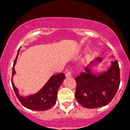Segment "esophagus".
<instances>
[{
    "instance_id": "obj_1",
    "label": "esophagus",
    "mask_w": 130,
    "mask_h": 130,
    "mask_svg": "<svg viewBox=\"0 0 130 130\" xmlns=\"http://www.w3.org/2000/svg\"><path fill=\"white\" fill-rule=\"evenodd\" d=\"M65 76H66V77H70L72 76L71 72H70V71H68V72H66V74H65Z\"/></svg>"
}]
</instances>
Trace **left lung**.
Here are the masks:
<instances>
[{"label": "left lung", "mask_w": 130, "mask_h": 130, "mask_svg": "<svg viewBox=\"0 0 130 130\" xmlns=\"http://www.w3.org/2000/svg\"><path fill=\"white\" fill-rule=\"evenodd\" d=\"M97 57L87 66L85 72L75 78V96L83 107L94 109L107 105L113 99L120 83V68L117 60L111 61L110 68L100 74L92 70V66L102 61Z\"/></svg>", "instance_id": "left-lung-1"}]
</instances>
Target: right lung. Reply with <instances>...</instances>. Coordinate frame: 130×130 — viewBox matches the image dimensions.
Wrapping results in <instances>:
<instances>
[{
  "mask_svg": "<svg viewBox=\"0 0 130 130\" xmlns=\"http://www.w3.org/2000/svg\"><path fill=\"white\" fill-rule=\"evenodd\" d=\"M19 49L18 50V55L13 62V66L12 68V78H11L12 87L18 100L24 107L33 111H44L51 109L56 104L58 90L65 79V75L63 73L53 75L48 80L46 84L43 86V88L40 89L38 92L27 96H21L19 94V90L15 87L12 80L13 76L15 73L14 67L19 55Z\"/></svg>",
  "mask_w": 130,
  "mask_h": 130,
  "instance_id": "1",
  "label": "right lung"
}]
</instances>
